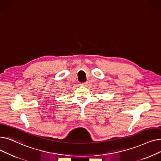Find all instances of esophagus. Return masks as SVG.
Here are the masks:
<instances>
[{
    "mask_svg": "<svg viewBox=\"0 0 161 161\" xmlns=\"http://www.w3.org/2000/svg\"><path fill=\"white\" fill-rule=\"evenodd\" d=\"M87 84H88L87 82H84V83H81V86H87Z\"/></svg>",
    "mask_w": 161,
    "mask_h": 161,
    "instance_id": "1",
    "label": "esophagus"
}]
</instances>
